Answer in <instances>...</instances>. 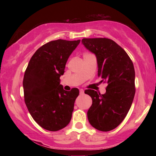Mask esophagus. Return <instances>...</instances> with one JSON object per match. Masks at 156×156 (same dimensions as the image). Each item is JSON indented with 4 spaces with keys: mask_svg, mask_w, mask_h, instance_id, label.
<instances>
[{
    "mask_svg": "<svg viewBox=\"0 0 156 156\" xmlns=\"http://www.w3.org/2000/svg\"><path fill=\"white\" fill-rule=\"evenodd\" d=\"M80 94L81 95H83L84 94V91L83 90V89H80Z\"/></svg>",
    "mask_w": 156,
    "mask_h": 156,
    "instance_id": "1",
    "label": "esophagus"
}]
</instances>
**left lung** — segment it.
<instances>
[{
	"instance_id": "1",
	"label": "left lung",
	"mask_w": 156,
	"mask_h": 156,
	"mask_svg": "<svg viewBox=\"0 0 156 156\" xmlns=\"http://www.w3.org/2000/svg\"><path fill=\"white\" fill-rule=\"evenodd\" d=\"M82 43L97 57L98 76L106 82V93L87 89L92 99L87 112L89 122L96 129L109 131L122 122L135 95L133 64L123 49L108 38H84Z\"/></svg>"
}]
</instances>
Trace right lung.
<instances>
[{"label": "right lung", "instance_id": "1", "mask_svg": "<svg viewBox=\"0 0 156 156\" xmlns=\"http://www.w3.org/2000/svg\"><path fill=\"white\" fill-rule=\"evenodd\" d=\"M80 40H57L38 49L31 57L23 78L26 106L34 120L44 129L57 131L69 124L77 88L65 91L59 77Z\"/></svg>", "mask_w": 156, "mask_h": 156}]
</instances>
